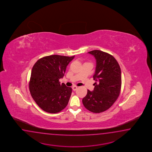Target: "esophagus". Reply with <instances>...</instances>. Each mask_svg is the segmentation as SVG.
I'll list each match as a JSON object with an SVG mask.
<instances>
[{
    "mask_svg": "<svg viewBox=\"0 0 152 152\" xmlns=\"http://www.w3.org/2000/svg\"><path fill=\"white\" fill-rule=\"evenodd\" d=\"M77 87L76 86H72V89L73 91H76L77 89Z\"/></svg>",
    "mask_w": 152,
    "mask_h": 152,
    "instance_id": "esophagus-1",
    "label": "esophagus"
}]
</instances>
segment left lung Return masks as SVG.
<instances>
[{"mask_svg": "<svg viewBox=\"0 0 152 152\" xmlns=\"http://www.w3.org/2000/svg\"><path fill=\"white\" fill-rule=\"evenodd\" d=\"M96 62L93 91L87 90L83 99V106L93 113L109 109L118 98L121 88V72L116 60L110 54L100 50L90 51Z\"/></svg>", "mask_w": 152, "mask_h": 152, "instance_id": "left-lung-1", "label": "left lung"}]
</instances>
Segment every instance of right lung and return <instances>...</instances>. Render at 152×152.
Masks as SVG:
<instances>
[{
	"mask_svg": "<svg viewBox=\"0 0 152 152\" xmlns=\"http://www.w3.org/2000/svg\"><path fill=\"white\" fill-rule=\"evenodd\" d=\"M75 56L52 55L43 57L34 65L29 82V89L36 104L46 112L57 113L68 104L72 88L60 83L67 66Z\"/></svg>",
	"mask_w": 152,
	"mask_h": 152,
	"instance_id": "right-lung-1",
	"label": "right lung"
}]
</instances>
